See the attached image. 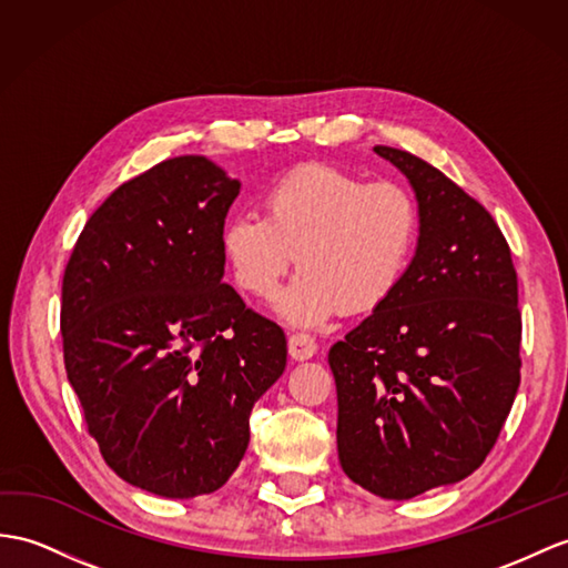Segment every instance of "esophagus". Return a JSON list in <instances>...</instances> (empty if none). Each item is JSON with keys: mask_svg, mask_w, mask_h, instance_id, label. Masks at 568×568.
<instances>
[{"mask_svg": "<svg viewBox=\"0 0 568 568\" xmlns=\"http://www.w3.org/2000/svg\"><path fill=\"white\" fill-rule=\"evenodd\" d=\"M315 352L317 342L311 335H306V332H294V335H288V356H292L294 362H306Z\"/></svg>", "mask_w": 568, "mask_h": 568, "instance_id": "esophagus-1", "label": "esophagus"}]
</instances>
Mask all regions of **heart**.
<instances>
[{
    "label": "heart",
    "instance_id": "b5f03b06",
    "mask_svg": "<svg viewBox=\"0 0 568 568\" xmlns=\"http://www.w3.org/2000/svg\"><path fill=\"white\" fill-rule=\"evenodd\" d=\"M262 204L265 216H231L221 245L233 280L255 298H272L298 262L301 274L276 301L294 325L378 311L417 255L419 202L393 180L368 183L335 165L306 163L276 178Z\"/></svg>",
    "mask_w": 568,
    "mask_h": 568
}]
</instances>
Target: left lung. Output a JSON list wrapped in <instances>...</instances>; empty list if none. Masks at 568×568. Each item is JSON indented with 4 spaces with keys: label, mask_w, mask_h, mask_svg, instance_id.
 <instances>
[{
    "label": "left lung",
    "mask_w": 568,
    "mask_h": 568,
    "mask_svg": "<svg viewBox=\"0 0 568 568\" xmlns=\"http://www.w3.org/2000/svg\"><path fill=\"white\" fill-rule=\"evenodd\" d=\"M407 175L422 239L395 296L327 362L342 469L381 499H412L484 463L520 385L518 276L491 214L432 163L373 146Z\"/></svg>",
    "instance_id": "1"
}]
</instances>
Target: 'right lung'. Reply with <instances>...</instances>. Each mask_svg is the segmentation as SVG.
Wrapping results in <instances>:
<instances>
[{"label":"right lung","instance_id":"add662e5","mask_svg":"<svg viewBox=\"0 0 568 568\" xmlns=\"http://www.w3.org/2000/svg\"><path fill=\"white\" fill-rule=\"evenodd\" d=\"M239 190L204 156L165 159L91 214L64 270V368L89 434L118 477L169 499L224 487L286 366L284 329L221 282Z\"/></svg>","mask_w":568,"mask_h":568}]
</instances>
